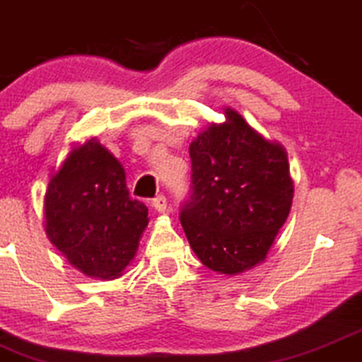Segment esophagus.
<instances>
[{
	"mask_svg": "<svg viewBox=\"0 0 362 362\" xmlns=\"http://www.w3.org/2000/svg\"><path fill=\"white\" fill-rule=\"evenodd\" d=\"M152 206L157 212H165V210H168V198H165L164 194H159V197H156L152 200Z\"/></svg>",
	"mask_w": 362,
	"mask_h": 362,
	"instance_id": "34e87169",
	"label": "esophagus"
}]
</instances>
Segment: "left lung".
Instances as JSON below:
<instances>
[{
    "label": "left lung",
    "mask_w": 362,
    "mask_h": 362,
    "mask_svg": "<svg viewBox=\"0 0 362 362\" xmlns=\"http://www.w3.org/2000/svg\"><path fill=\"white\" fill-rule=\"evenodd\" d=\"M189 145L192 197L181 210L189 246L210 270L238 275L267 258L291 212L287 152L234 109Z\"/></svg>",
    "instance_id": "8db88e82"
}]
</instances>
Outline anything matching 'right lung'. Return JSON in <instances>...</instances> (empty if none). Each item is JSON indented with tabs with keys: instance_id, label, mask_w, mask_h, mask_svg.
I'll return each instance as SVG.
<instances>
[{
	"instance_id": "right-lung-1",
	"label": "right lung",
	"mask_w": 362,
	"mask_h": 362,
	"mask_svg": "<svg viewBox=\"0 0 362 362\" xmlns=\"http://www.w3.org/2000/svg\"><path fill=\"white\" fill-rule=\"evenodd\" d=\"M44 229L75 269L88 277H119L135 258L148 209L132 200L117 159L90 138L75 145L51 176Z\"/></svg>"
}]
</instances>
